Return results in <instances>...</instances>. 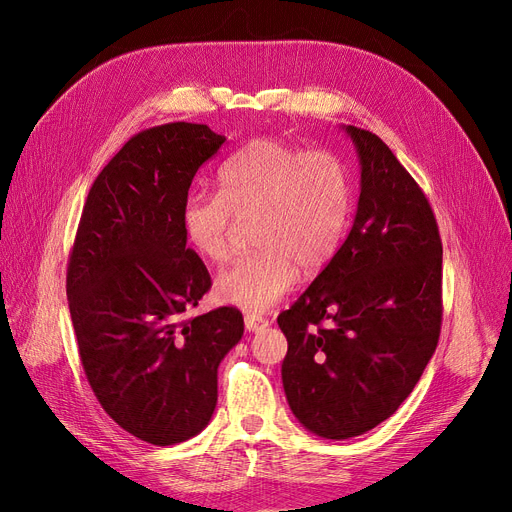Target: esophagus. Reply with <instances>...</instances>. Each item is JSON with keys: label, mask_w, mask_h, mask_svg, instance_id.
I'll return each mask as SVG.
<instances>
[{"label": "esophagus", "mask_w": 512, "mask_h": 512, "mask_svg": "<svg viewBox=\"0 0 512 512\" xmlns=\"http://www.w3.org/2000/svg\"><path fill=\"white\" fill-rule=\"evenodd\" d=\"M267 326H270V321L263 319V317H257V315H247V317H245V328H247L249 332H261V330L267 328Z\"/></svg>", "instance_id": "1"}]
</instances>
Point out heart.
<instances>
[{"label": "heart", "instance_id": "heart-1", "mask_svg": "<svg viewBox=\"0 0 512 512\" xmlns=\"http://www.w3.org/2000/svg\"><path fill=\"white\" fill-rule=\"evenodd\" d=\"M222 191L188 193L182 205L184 236L203 259L232 255L236 220H255L261 249L218 276L215 299L249 313L274 307L303 274L326 267L351 222L353 195L342 161L328 151H307L280 139H255L220 170Z\"/></svg>", "mask_w": 512, "mask_h": 512}]
</instances>
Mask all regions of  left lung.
<instances>
[{
	"instance_id": "obj_1",
	"label": "left lung",
	"mask_w": 512,
	"mask_h": 512,
	"mask_svg": "<svg viewBox=\"0 0 512 512\" xmlns=\"http://www.w3.org/2000/svg\"><path fill=\"white\" fill-rule=\"evenodd\" d=\"M342 130L361 166L353 228L278 315L290 411L326 440L386 421L419 382L442 326V240L432 207L378 134Z\"/></svg>"
}]
</instances>
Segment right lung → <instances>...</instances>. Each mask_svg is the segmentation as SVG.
<instances>
[{"instance_id": "obj_1", "label": "right lung", "mask_w": 512, "mask_h": 512, "mask_svg": "<svg viewBox=\"0 0 512 512\" xmlns=\"http://www.w3.org/2000/svg\"><path fill=\"white\" fill-rule=\"evenodd\" d=\"M224 141L191 122L134 134L95 178L68 263L87 380L107 415L155 446L209 423L218 367L245 332L234 307L182 319L211 288L205 263L186 247L182 205Z\"/></svg>"}]
</instances>
